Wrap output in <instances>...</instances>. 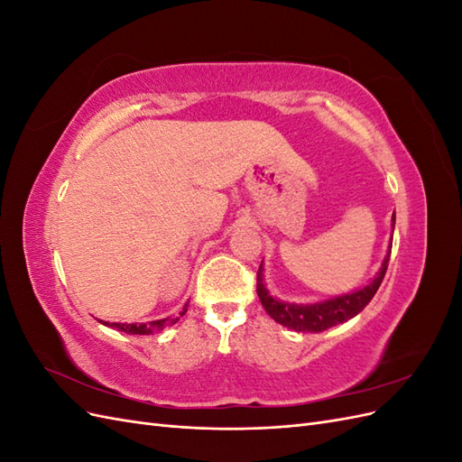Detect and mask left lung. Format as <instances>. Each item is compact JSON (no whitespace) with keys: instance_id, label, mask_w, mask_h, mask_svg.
I'll list each match as a JSON object with an SVG mask.
<instances>
[{"instance_id":"1","label":"left lung","mask_w":462,"mask_h":462,"mask_svg":"<svg viewBox=\"0 0 462 462\" xmlns=\"http://www.w3.org/2000/svg\"><path fill=\"white\" fill-rule=\"evenodd\" d=\"M393 229H395V212L393 217ZM391 256V243L389 250L382 262L380 272L375 273V277L368 285L362 289H356L353 292H346V295L333 297L328 300H319V302H310V304H295V302H285L279 300L270 295V291L265 289L263 283V260L258 268V279H256V292L260 297V302L263 306V310L268 312L277 324H282L289 329L302 331V333H319L326 331L333 326H339L343 321L355 318L358 312L365 310V306L374 299L375 291L380 289L383 275L387 272V263Z\"/></svg>"}]
</instances>
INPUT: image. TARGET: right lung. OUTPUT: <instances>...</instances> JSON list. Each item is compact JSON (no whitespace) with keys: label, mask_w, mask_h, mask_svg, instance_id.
<instances>
[{"label":"right lung","mask_w":462,"mask_h":462,"mask_svg":"<svg viewBox=\"0 0 462 462\" xmlns=\"http://www.w3.org/2000/svg\"><path fill=\"white\" fill-rule=\"evenodd\" d=\"M187 306L189 304H185V309H183V314L187 312ZM180 314V316H183ZM177 319L179 318H163V319H153V321H148V324H109V321H102L104 326H109V328H114V329H119V331H125V333H131V335H150V333H156V331H162V329H165V328H170V326H173V324H177Z\"/></svg>","instance_id":"1"}]
</instances>
